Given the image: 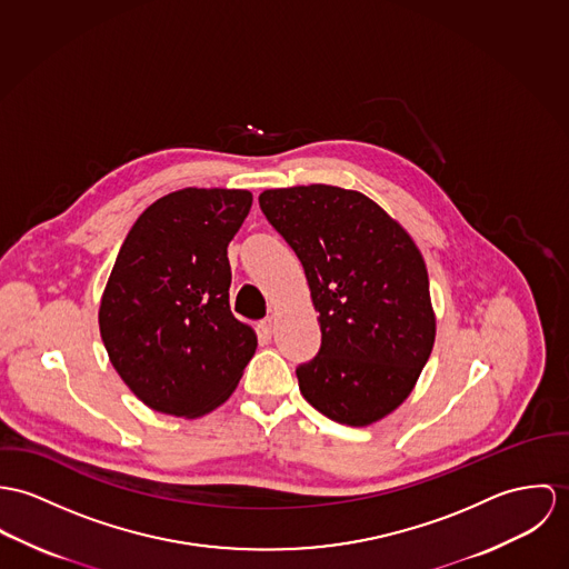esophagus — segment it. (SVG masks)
Masks as SVG:
<instances>
[{
    "label": "esophagus",
    "mask_w": 569,
    "mask_h": 569,
    "mask_svg": "<svg viewBox=\"0 0 569 569\" xmlns=\"http://www.w3.org/2000/svg\"><path fill=\"white\" fill-rule=\"evenodd\" d=\"M259 331L263 333V336H272V331H274V318L272 316H268V318H263V320H259Z\"/></svg>",
    "instance_id": "1"
}]
</instances>
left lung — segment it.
Wrapping results in <instances>:
<instances>
[{"label":"left lung","mask_w":569,"mask_h":569,"mask_svg":"<svg viewBox=\"0 0 569 569\" xmlns=\"http://www.w3.org/2000/svg\"><path fill=\"white\" fill-rule=\"evenodd\" d=\"M301 259L320 351L297 369L301 395L331 421L365 428L412 392L437 338L423 254L362 191L297 186L259 193Z\"/></svg>","instance_id":"1"}]
</instances>
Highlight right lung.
Listing matches in <instances>:
<instances>
[{
    "label": "right lung",
    "mask_w": 569,
    "mask_h": 569,
    "mask_svg": "<svg viewBox=\"0 0 569 569\" xmlns=\"http://www.w3.org/2000/svg\"><path fill=\"white\" fill-rule=\"evenodd\" d=\"M249 190L172 191L132 224L100 301L113 369L148 408L196 419L222 406L257 349L229 308L227 247Z\"/></svg>",
    "instance_id": "right-lung-1"
}]
</instances>
